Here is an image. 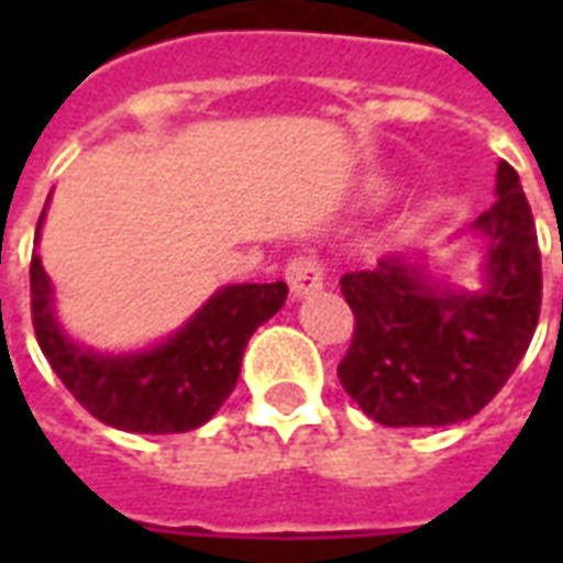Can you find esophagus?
<instances>
[{
    "label": "esophagus",
    "mask_w": 563,
    "mask_h": 563,
    "mask_svg": "<svg viewBox=\"0 0 563 563\" xmlns=\"http://www.w3.org/2000/svg\"><path fill=\"white\" fill-rule=\"evenodd\" d=\"M322 280H325V274H322V265H319L313 256H298L286 265V283H289V289H292L295 301H301L307 295L319 292V289H322Z\"/></svg>",
    "instance_id": "esophagus-1"
}]
</instances>
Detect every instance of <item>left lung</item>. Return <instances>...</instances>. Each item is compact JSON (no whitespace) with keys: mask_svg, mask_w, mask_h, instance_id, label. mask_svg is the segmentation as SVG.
Masks as SVG:
<instances>
[{"mask_svg":"<svg viewBox=\"0 0 563 563\" xmlns=\"http://www.w3.org/2000/svg\"><path fill=\"white\" fill-rule=\"evenodd\" d=\"M497 201L476 217L483 283L461 289L422 262L389 253L374 271L343 274L355 313L341 386L389 428L455 424L504 389L540 319L543 271L528 198L512 165H497Z\"/></svg>","mask_w":563,"mask_h":563,"instance_id":"obj_1","label":"left lung"}]
</instances>
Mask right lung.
Returning a JSON list of instances; mask_svg holds the SVG:
<instances>
[{"mask_svg":"<svg viewBox=\"0 0 563 563\" xmlns=\"http://www.w3.org/2000/svg\"><path fill=\"white\" fill-rule=\"evenodd\" d=\"M35 229V244L42 234ZM32 325L56 377L99 422L132 434H180L208 422L232 395L253 331L286 301V283H232L210 295L180 329L147 350L102 353L68 338L54 286L32 253Z\"/></svg>","mask_w":563,"mask_h":563,"instance_id":"1","label":"right lung"}]
</instances>
